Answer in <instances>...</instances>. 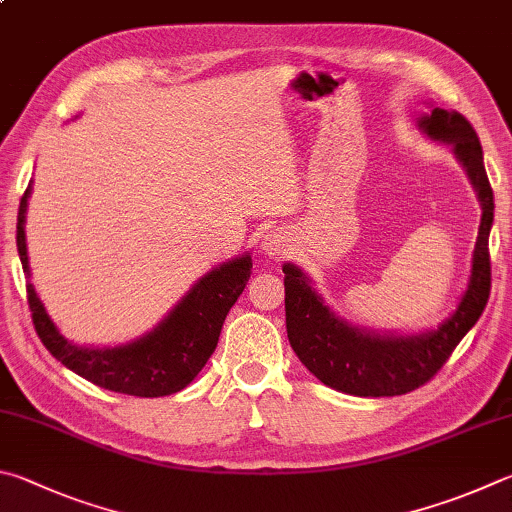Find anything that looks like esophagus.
Wrapping results in <instances>:
<instances>
[{
    "label": "esophagus",
    "instance_id": "obj_1",
    "mask_svg": "<svg viewBox=\"0 0 512 512\" xmlns=\"http://www.w3.org/2000/svg\"><path fill=\"white\" fill-rule=\"evenodd\" d=\"M286 246H288L286 237L282 235V232H277V230H268L266 235H264V239H262V250H264L268 257L284 255Z\"/></svg>",
    "mask_w": 512,
    "mask_h": 512
}]
</instances>
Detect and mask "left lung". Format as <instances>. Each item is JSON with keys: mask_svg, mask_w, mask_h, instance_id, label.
I'll use <instances>...</instances> for the list:
<instances>
[{"mask_svg": "<svg viewBox=\"0 0 512 512\" xmlns=\"http://www.w3.org/2000/svg\"><path fill=\"white\" fill-rule=\"evenodd\" d=\"M418 127L434 141L450 143L466 167L481 201V226L472 255L466 293L439 329L416 336H392L356 329L329 311L300 268L284 264L286 331L297 358L311 374L338 392L353 396H401L425 385L461 338L475 327L490 295L488 237L495 217V199L483 167L479 136L459 111L434 107L418 118Z\"/></svg>", "mask_w": 512, "mask_h": 512, "instance_id": "1", "label": "left lung"}]
</instances>
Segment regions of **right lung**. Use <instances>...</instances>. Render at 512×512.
I'll return each mask as SVG.
<instances>
[{"instance_id":"right-lung-1","label":"right lung","mask_w":512,"mask_h":512,"mask_svg":"<svg viewBox=\"0 0 512 512\" xmlns=\"http://www.w3.org/2000/svg\"><path fill=\"white\" fill-rule=\"evenodd\" d=\"M29 197L31 183L17 212V253L26 275H31L24 232ZM250 268V253L212 268L181 297L159 327L114 349L73 345L55 327L31 282L26 284V297L37 336L64 367L109 392L156 398L181 392L197 378L217 347L228 311L246 288Z\"/></svg>"}]
</instances>
